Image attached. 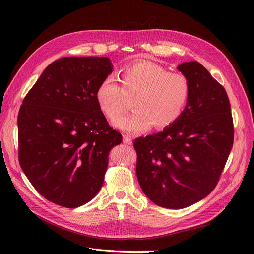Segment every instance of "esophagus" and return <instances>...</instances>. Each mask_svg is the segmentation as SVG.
Returning a JSON list of instances; mask_svg holds the SVG:
<instances>
[{
	"mask_svg": "<svg viewBox=\"0 0 254 254\" xmlns=\"http://www.w3.org/2000/svg\"><path fill=\"white\" fill-rule=\"evenodd\" d=\"M123 142H124V144H126V145L132 144V140L130 139V136H128V135H124V137H123Z\"/></svg>",
	"mask_w": 254,
	"mask_h": 254,
	"instance_id": "obj_1",
	"label": "esophagus"
}]
</instances>
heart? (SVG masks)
Returning a JSON list of instances; mask_svg holds the SVG:
<instances>
[{
    "label": "heart",
    "mask_w": 254,
    "mask_h": 254,
    "mask_svg": "<svg viewBox=\"0 0 254 254\" xmlns=\"http://www.w3.org/2000/svg\"><path fill=\"white\" fill-rule=\"evenodd\" d=\"M122 88L111 77L101 81L95 92L98 108L113 121L125 109V95H133L134 111L113 122V125L130 133L143 132L152 125L171 126L186 108L190 83L180 73L167 72L150 61H140L122 72Z\"/></svg>",
    "instance_id": "obj_1"
}]
</instances>
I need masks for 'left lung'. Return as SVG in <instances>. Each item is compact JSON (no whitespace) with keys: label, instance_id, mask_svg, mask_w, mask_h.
I'll return each mask as SVG.
<instances>
[{"label":"left lung","instance_id":"obj_1","mask_svg":"<svg viewBox=\"0 0 254 254\" xmlns=\"http://www.w3.org/2000/svg\"><path fill=\"white\" fill-rule=\"evenodd\" d=\"M190 83L181 117L163 131L133 143L136 177L159 206L183 209L216 187L231 151L233 120L227 92L198 61L178 65Z\"/></svg>","mask_w":254,"mask_h":254}]
</instances>
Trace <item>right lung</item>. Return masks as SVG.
<instances>
[{"label":"right lung","mask_w":254,"mask_h":254,"mask_svg":"<svg viewBox=\"0 0 254 254\" xmlns=\"http://www.w3.org/2000/svg\"><path fill=\"white\" fill-rule=\"evenodd\" d=\"M108 57H64L43 71L18 115L19 161L38 193L78 207L101 190L112 147L122 142L95 92L112 73Z\"/></svg>","instance_id":"right-lung-1"}]
</instances>
